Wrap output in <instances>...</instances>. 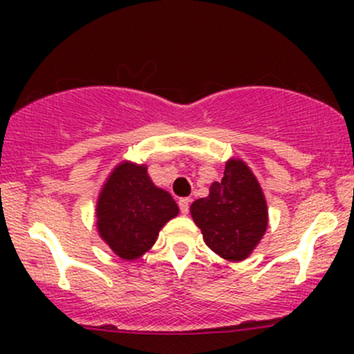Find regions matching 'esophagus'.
<instances>
[{
  "mask_svg": "<svg viewBox=\"0 0 354 354\" xmlns=\"http://www.w3.org/2000/svg\"><path fill=\"white\" fill-rule=\"evenodd\" d=\"M178 205H180V210L183 216H187L188 210H190V198H180V202H178Z\"/></svg>",
  "mask_w": 354,
  "mask_h": 354,
  "instance_id": "1",
  "label": "esophagus"
}]
</instances>
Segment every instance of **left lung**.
Listing matches in <instances>:
<instances>
[{
  "instance_id": "8db88e82",
  "label": "left lung",
  "mask_w": 354,
  "mask_h": 354,
  "mask_svg": "<svg viewBox=\"0 0 354 354\" xmlns=\"http://www.w3.org/2000/svg\"><path fill=\"white\" fill-rule=\"evenodd\" d=\"M190 212L205 245L231 262L253 252L269 223L262 188L241 159L227 160L223 180L214 181L209 197L195 200Z\"/></svg>"
}]
</instances>
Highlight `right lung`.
Here are the masks:
<instances>
[{"label": "right lung", "mask_w": 354, "mask_h": 354, "mask_svg": "<svg viewBox=\"0 0 354 354\" xmlns=\"http://www.w3.org/2000/svg\"><path fill=\"white\" fill-rule=\"evenodd\" d=\"M176 202L157 188L147 167L118 164L97 198V231L109 248L123 260H135L156 243L167 221L178 216Z\"/></svg>", "instance_id": "1"}]
</instances>
